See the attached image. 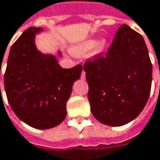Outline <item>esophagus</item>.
<instances>
[{"label": "esophagus", "mask_w": 160, "mask_h": 160, "mask_svg": "<svg viewBox=\"0 0 160 160\" xmlns=\"http://www.w3.org/2000/svg\"><path fill=\"white\" fill-rule=\"evenodd\" d=\"M80 78H81V80H85V78H86V72H85L84 70L81 72V76H80Z\"/></svg>", "instance_id": "esophagus-1"}]
</instances>
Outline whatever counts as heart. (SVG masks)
I'll list each match as a JSON object with an SVG mask.
<instances>
[{
  "label": "heart",
  "instance_id": "heart-1",
  "mask_svg": "<svg viewBox=\"0 0 160 160\" xmlns=\"http://www.w3.org/2000/svg\"><path fill=\"white\" fill-rule=\"evenodd\" d=\"M92 50H94V56L103 55L107 50V41L105 39L99 41L98 39L91 38L74 46L71 48V53L77 57H84Z\"/></svg>",
  "mask_w": 160,
  "mask_h": 160
}]
</instances>
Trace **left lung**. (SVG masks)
<instances>
[{
	"label": "left lung",
	"mask_w": 160,
	"mask_h": 160,
	"mask_svg": "<svg viewBox=\"0 0 160 160\" xmlns=\"http://www.w3.org/2000/svg\"><path fill=\"white\" fill-rule=\"evenodd\" d=\"M91 111L100 123L122 126L143 111L150 94L152 64L143 37L123 24L105 58L83 67Z\"/></svg>",
	"instance_id": "left-lung-1"
}]
</instances>
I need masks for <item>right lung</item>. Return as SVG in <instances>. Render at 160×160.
<instances>
[{"label": "right lung", "instance_id": "right-lung-1", "mask_svg": "<svg viewBox=\"0 0 160 160\" xmlns=\"http://www.w3.org/2000/svg\"><path fill=\"white\" fill-rule=\"evenodd\" d=\"M41 32L42 27H29L12 46L4 88L11 108L21 121L37 129H49L66 118V104L82 67L63 68L54 55L38 50L36 37ZM58 54L61 57V51Z\"/></svg>", "mask_w": 160, "mask_h": 160}]
</instances>
